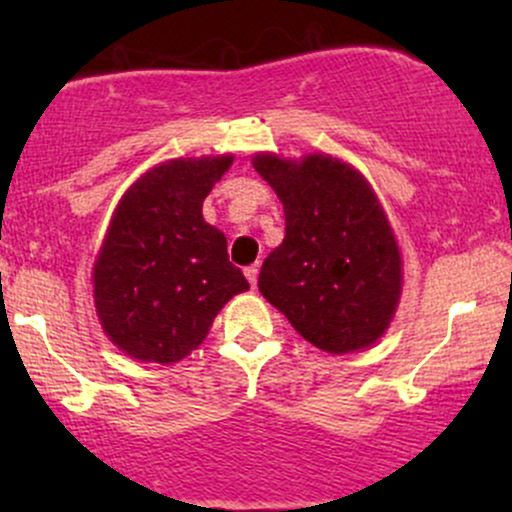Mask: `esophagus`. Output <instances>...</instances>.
<instances>
[{"instance_id": "1", "label": "esophagus", "mask_w": 512, "mask_h": 512, "mask_svg": "<svg viewBox=\"0 0 512 512\" xmlns=\"http://www.w3.org/2000/svg\"><path fill=\"white\" fill-rule=\"evenodd\" d=\"M257 274H260V267H257V264H250V267H245V276H248L250 286L257 284Z\"/></svg>"}]
</instances>
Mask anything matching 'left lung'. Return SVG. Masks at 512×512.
Returning a JSON list of instances; mask_svg holds the SVG:
<instances>
[{
  "label": "left lung",
  "instance_id": "obj_1",
  "mask_svg": "<svg viewBox=\"0 0 512 512\" xmlns=\"http://www.w3.org/2000/svg\"><path fill=\"white\" fill-rule=\"evenodd\" d=\"M284 204L286 236L262 264V296L305 342L330 354L366 349L387 330L402 260L368 182L330 156H255Z\"/></svg>",
  "mask_w": 512,
  "mask_h": 512
}]
</instances>
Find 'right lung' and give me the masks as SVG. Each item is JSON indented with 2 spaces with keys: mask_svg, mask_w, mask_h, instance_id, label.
<instances>
[{
  "mask_svg": "<svg viewBox=\"0 0 512 512\" xmlns=\"http://www.w3.org/2000/svg\"><path fill=\"white\" fill-rule=\"evenodd\" d=\"M233 156L168 161L115 209L93 269L103 330L127 356L175 363L207 337L228 298L250 289L202 202Z\"/></svg>",
  "mask_w": 512,
  "mask_h": 512,
  "instance_id": "obj_1",
  "label": "right lung"
}]
</instances>
